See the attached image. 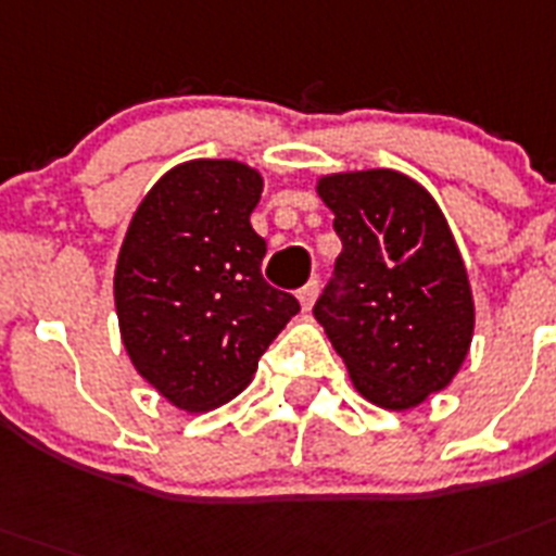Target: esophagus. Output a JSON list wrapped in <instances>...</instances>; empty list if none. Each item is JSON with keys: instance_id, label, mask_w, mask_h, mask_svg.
<instances>
[{"instance_id": "obj_1", "label": "esophagus", "mask_w": 556, "mask_h": 556, "mask_svg": "<svg viewBox=\"0 0 556 556\" xmlns=\"http://www.w3.org/2000/svg\"><path fill=\"white\" fill-rule=\"evenodd\" d=\"M316 296H319V279H311V282H307V286L300 291V305L305 314L311 311V307H314Z\"/></svg>"}]
</instances>
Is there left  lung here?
Returning <instances> with one entry per match:
<instances>
[{"mask_svg":"<svg viewBox=\"0 0 556 556\" xmlns=\"http://www.w3.org/2000/svg\"><path fill=\"white\" fill-rule=\"evenodd\" d=\"M316 194L342 240L316 321L362 399L393 413L421 407L458 376L475 333L472 286L450 223L395 169L321 175Z\"/></svg>","mask_w":556,"mask_h":556,"instance_id":"1","label":"left lung"}]
</instances>
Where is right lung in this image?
Instances as JSON below:
<instances>
[{
  "mask_svg": "<svg viewBox=\"0 0 556 556\" xmlns=\"http://www.w3.org/2000/svg\"><path fill=\"white\" fill-rule=\"evenodd\" d=\"M263 175L240 161L177 163L135 208L115 263L121 342L172 407L208 413L240 395L300 311L260 274L251 228Z\"/></svg>",
  "mask_w": 556,
  "mask_h": 556,
  "instance_id": "add662e5",
  "label": "right lung"
}]
</instances>
